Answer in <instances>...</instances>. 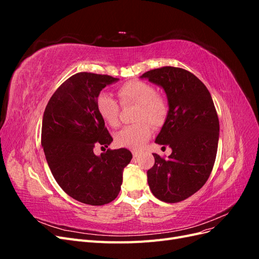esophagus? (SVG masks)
<instances>
[{"label": "esophagus", "instance_id": "1", "mask_svg": "<svg viewBox=\"0 0 259 259\" xmlns=\"http://www.w3.org/2000/svg\"><path fill=\"white\" fill-rule=\"evenodd\" d=\"M132 153H133V156H134V158H137V156L139 155V151L138 150H132Z\"/></svg>", "mask_w": 259, "mask_h": 259}]
</instances>
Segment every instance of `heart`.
Returning <instances> with one entry per match:
<instances>
[{
	"label": "heart",
	"mask_w": 259,
	"mask_h": 259,
	"mask_svg": "<svg viewBox=\"0 0 259 259\" xmlns=\"http://www.w3.org/2000/svg\"><path fill=\"white\" fill-rule=\"evenodd\" d=\"M117 95L123 106L137 105L134 114L136 123L127 125L114 136L116 146L137 150L142 148L152 135V123L154 126H161L165 122L168 113L166 99L156 95L151 84L144 81L133 80L123 84L117 90ZM97 112L106 123L116 127L120 123V107L111 95L100 93L96 99Z\"/></svg>",
	"instance_id": "obj_1"
}]
</instances>
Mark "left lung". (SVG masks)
Returning <instances> with one entry per match:
<instances>
[{
  "instance_id": "obj_1",
  "label": "left lung",
  "mask_w": 259,
  "mask_h": 259,
  "mask_svg": "<svg viewBox=\"0 0 259 259\" xmlns=\"http://www.w3.org/2000/svg\"><path fill=\"white\" fill-rule=\"evenodd\" d=\"M142 77L165 91L169 110L155 139L171 148L164 158L153 153L147 177L155 198L166 203L188 199L205 185L213 169L219 137V121L206 86L188 70L162 67Z\"/></svg>"
}]
</instances>
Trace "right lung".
Listing matches in <instances>:
<instances>
[{"label": "right lung", "instance_id": "add662e5", "mask_svg": "<svg viewBox=\"0 0 259 259\" xmlns=\"http://www.w3.org/2000/svg\"><path fill=\"white\" fill-rule=\"evenodd\" d=\"M115 81L107 74L75 73L53 94L43 115L41 143L52 174L68 195L85 204L113 201L133 158L124 148L93 154L95 145L108 148L113 140L97 112L96 99Z\"/></svg>", "mask_w": 259, "mask_h": 259}]
</instances>
